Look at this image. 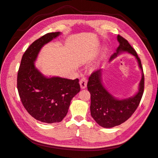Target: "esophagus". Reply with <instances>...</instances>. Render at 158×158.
<instances>
[{
  "mask_svg": "<svg viewBox=\"0 0 158 158\" xmlns=\"http://www.w3.org/2000/svg\"><path fill=\"white\" fill-rule=\"evenodd\" d=\"M80 86L81 89H85L87 87V80L85 77H83L79 81Z\"/></svg>",
  "mask_w": 158,
  "mask_h": 158,
  "instance_id": "esophagus-1",
  "label": "esophagus"
}]
</instances>
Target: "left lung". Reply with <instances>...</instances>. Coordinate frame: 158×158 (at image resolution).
<instances>
[{"mask_svg": "<svg viewBox=\"0 0 158 158\" xmlns=\"http://www.w3.org/2000/svg\"><path fill=\"white\" fill-rule=\"evenodd\" d=\"M117 39L119 45L115 53L111 55L110 61L121 52H127L137 59L142 76L138 92L131 98L119 99L113 96L103 86L102 79L103 70L98 69L92 73L87 83L88 91L91 94V115L100 126L106 128L117 126L130 118L139 106L144 89V75L140 59L126 39L120 35H118Z\"/></svg>", "mask_w": 158, "mask_h": 158, "instance_id": "left-lung-1", "label": "left lung"}]
</instances>
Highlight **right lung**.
I'll list each match as a JSON object with an SVG mask.
<instances>
[{
  "instance_id": "right-lung-1",
  "label": "right lung",
  "mask_w": 158,
  "mask_h": 158,
  "mask_svg": "<svg viewBox=\"0 0 158 158\" xmlns=\"http://www.w3.org/2000/svg\"><path fill=\"white\" fill-rule=\"evenodd\" d=\"M60 35L49 33L36 40L23 54L17 75V89L24 107L35 119L43 123L61 121L71 101L80 91L79 79L47 77L35 62L41 48Z\"/></svg>"
}]
</instances>
